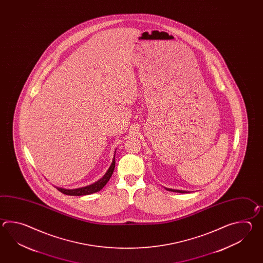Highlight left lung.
Listing matches in <instances>:
<instances>
[{"instance_id": "obj_1", "label": "left lung", "mask_w": 263, "mask_h": 263, "mask_svg": "<svg viewBox=\"0 0 263 263\" xmlns=\"http://www.w3.org/2000/svg\"><path fill=\"white\" fill-rule=\"evenodd\" d=\"M166 190L170 191V192H175V193H181V194H185V193H190L188 191L183 190H175V189H170V188H165Z\"/></svg>"}]
</instances>
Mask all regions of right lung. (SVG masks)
Masks as SVG:
<instances>
[{"label": "right lung", "mask_w": 263, "mask_h": 263, "mask_svg": "<svg viewBox=\"0 0 263 263\" xmlns=\"http://www.w3.org/2000/svg\"><path fill=\"white\" fill-rule=\"evenodd\" d=\"M116 151H117V149L115 151V155H114V158H112V163H111L110 167L108 168L106 173L103 175V177L101 179L97 180L94 183L87 185V186H84V187H81V188H76V189H64V188H59V187H56V189L60 191L63 194L67 195V196H78L91 195V194H94V193L101 191L106 185L107 182L109 181V179L111 178L112 172H114L115 165H116V160H115V158H116Z\"/></svg>", "instance_id": "add662e5"}]
</instances>
